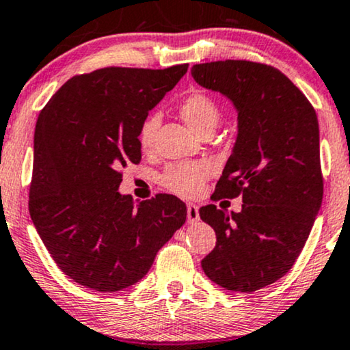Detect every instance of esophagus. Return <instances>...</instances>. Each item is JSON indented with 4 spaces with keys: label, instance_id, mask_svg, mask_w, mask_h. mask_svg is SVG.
Returning a JSON list of instances; mask_svg holds the SVG:
<instances>
[{
    "label": "esophagus",
    "instance_id": "esophagus-1",
    "mask_svg": "<svg viewBox=\"0 0 350 350\" xmlns=\"http://www.w3.org/2000/svg\"><path fill=\"white\" fill-rule=\"evenodd\" d=\"M186 214H188V224H196L199 220V207L196 204H188L186 206Z\"/></svg>",
    "mask_w": 350,
    "mask_h": 350
}]
</instances>
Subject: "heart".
<instances>
[{
    "instance_id": "heart-1",
    "label": "heart",
    "mask_w": 350,
    "mask_h": 350,
    "mask_svg": "<svg viewBox=\"0 0 350 350\" xmlns=\"http://www.w3.org/2000/svg\"><path fill=\"white\" fill-rule=\"evenodd\" d=\"M178 111L191 130L198 135L204 131L214 130L219 122L220 111L217 103L208 94L198 92H189L178 104ZM161 124L157 114H151L144 119L142 129H139L138 142L144 151H149L154 144L156 131ZM211 175V167L202 161L180 162V164L170 165L161 176V183L172 193L178 194L181 198H193L202 189L204 181Z\"/></svg>"
}]
</instances>
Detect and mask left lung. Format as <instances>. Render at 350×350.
<instances>
[{
    "label": "left lung",
    "mask_w": 350,
    "mask_h": 350,
    "mask_svg": "<svg viewBox=\"0 0 350 350\" xmlns=\"http://www.w3.org/2000/svg\"><path fill=\"white\" fill-rule=\"evenodd\" d=\"M191 75L238 112L233 152L212 198L241 196L243 208L231 215L214 204L199 208L217 234L202 270L230 291H257L291 270L321 207L319 119L271 66L228 59L193 66Z\"/></svg>",
    "instance_id": "1"
}]
</instances>
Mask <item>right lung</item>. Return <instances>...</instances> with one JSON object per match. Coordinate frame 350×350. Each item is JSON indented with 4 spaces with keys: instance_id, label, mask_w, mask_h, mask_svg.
Here are the masks:
<instances>
[{
    "instance_id": "obj_1",
    "label": "right lung",
    "mask_w": 350,
    "mask_h": 350,
    "mask_svg": "<svg viewBox=\"0 0 350 350\" xmlns=\"http://www.w3.org/2000/svg\"><path fill=\"white\" fill-rule=\"evenodd\" d=\"M104 67L75 75L40 112L29 211L53 260L85 288L114 293L138 283L186 220V206L157 194L135 206L122 169L139 164L148 112L186 74Z\"/></svg>"
}]
</instances>
